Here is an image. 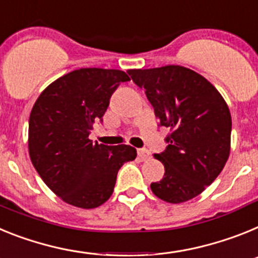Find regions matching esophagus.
<instances>
[{
    "label": "esophagus",
    "instance_id": "34e87169",
    "mask_svg": "<svg viewBox=\"0 0 258 258\" xmlns=\"http://www.w3.org/2000/svg\"><path fill=\"white\" fill-rule=\"evenodd\" d=\"M138 156L139 158L142 161L147 160V158H149V156H151V153L147 151V149H138Z\"/></svg>",
    "mask_w": 258,
    "mask_h": 258
}]
</instances>
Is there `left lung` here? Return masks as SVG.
<instances>
[{
  "instance_id": "8db88e82",
  "label": "left lung",
  "mask_w": 258,
  "mask_h": 258,
  "mask_svg": "<svg viewBox=\"0 0 258 258\" xmlns=\"http://www.w3.org/2000/svg\"><path fill=\"white\" fill-rule=\"evenodd\" d=\"M145 91L160 120L169 128L166 149L154 158L165 166L152 192L161 200H191L216 180L230 154L231 114L227 104L204 76L183 66L128 70Z\"/></svg>"
}]
</instances>
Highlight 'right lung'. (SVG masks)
<instances>
[{
    "label": "right lung",
    "mask_w": 258,
    "mask_h": 258,
    "mask_svg": "<svg viewBox=\"0 0 258 258\" xmlns=\"http://www.w3.org/2000/svg\"><path fill=\"white\" fill-rule=\"evenodd\" d=\"M128 80L120 70L79 69L51 83L36 100L28 126L31 161L64 203L83 209L102 205L113 194L123 163L136 158L130 145L89 140L114 91Z\"/></svg>",
    "instance_id": "add662e5"
}]
</instances>
